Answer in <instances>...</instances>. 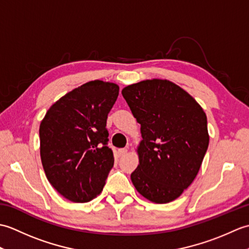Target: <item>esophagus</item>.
<instances>
[{
    "label": "esophagus",
    "mask_w": 249,
    "mask_h": 249,
    "mask_svg": "<svg viewBox=\"0 0 249 249\" xmlns=\"http://www.w3.org/2000/svg\"><path fill=\"white\" fill-rule=\"evenodd\" d=\"M118 153H119L120 156H124V155L127 154V149H120L118 151Z\"/></svg>",
    "instance_id": "obj_1"
}]
</instances>
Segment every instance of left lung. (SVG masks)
Instances as JSON below:
<instances>
[{"instance_id": "left-lung-1", "label": "left lung", "mask_w": 249, "mask_h": 249, "mask_svg": "<svg viewBox=\"0 0 249 249\" xmlns=\"http://www.w3.org/2000/svg\"><path fill=\"white\" fill-rule=\"evenodd\" d=\"M122 95L141 125L139 165L131 182L152 202H171L194 182L208 150L204 111L185 89L166 79L130 84Z\"/></svg>"}]
</instances>
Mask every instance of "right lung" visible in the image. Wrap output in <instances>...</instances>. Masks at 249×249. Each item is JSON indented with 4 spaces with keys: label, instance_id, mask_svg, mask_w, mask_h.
I'll return each mask as SVG.
<instances>
[{
    "label": "right lung",
    "instance_id": "obj_1",
    "mask_svg": "<svg viewBox=\"0 0 249 249\" xmlns=\"http://www.w3.org/2000/svg\"><path fill=\"white\" fill-rule=\"evenodd\" d=\"M119 89L102 80L84 83L52 105L40 122V158L46 177L72 202L96 198L113 167L106 124Z\"/></svg>",
    "mask_w": 249,
    "mask_h": 249
}]
</instances>
